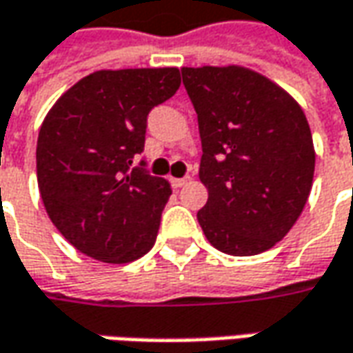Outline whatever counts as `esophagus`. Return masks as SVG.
<instances>
[{
    "instance_id": "34e87169",
    "label": "esophagus",
    "mask_w": 353,
    "mask_h": 353,
    "mask_svg": "<svg viewBox=\"0 0 353 353\" xmlns=\"http://www.w3.org/2000/svg\"><path fill=\"white\" fill-rule=\"evenodd\" d=\"M188 181H189V177H170V183H172V188L174 189L183 188Z\"/></svg>"
}]
</instances>
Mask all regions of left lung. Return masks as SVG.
<instances>
[{
  "mask_svg": "<svg viewBox=\"0 0 353 353\" xmlns=\"http://www.w3.org/2000/svg\"><path fill=\"white\" fill-rule=\"evenodd\" d=\"M199 123V179L209 199L197 213L214 248L256 256L297 223L314 176L307 117L289 93L242 66L181 68Z\"/></svg>",
  "mask_w": 353,
  "mask_h": 353,
  "instance_id": "obj_1",
  "label": "left lung"
}]
</instances>
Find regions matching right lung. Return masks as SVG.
I'll use <instances>...</instances> for the list:
<instances>
[{
	"label": "right lung",
	"instance_id": "1",
	"mask_svg": "<svg viewBox=\"0 0 353 353\" xmlns=\"http://www.w3.org/2000/svg\"><path fill=\"white\" fill-rule=\"evenodd\" d=\"M179 83L177 68L99 70L44 117L39 191L50 221L81 254L128 263L154 246L172 188L132 162L144 150L148 113Z\"/></svg>",
	"mask_w": 353,
	"mask_h": 353
}]
</instances>
